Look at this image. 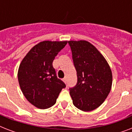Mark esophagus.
Masks as SVG:
<instances>
[{
	"mask_svg": "<svg viewBox=\"0 0 132 132\" xmlns=\"http://www.w3.org/2000/svg\"><path fill=\"white\" fill-rule=\"evenodd\" d=\"M66 79H66V77H64V78L63 79V81H64L65 84H66Z\"/></svg>",
	"mask_w": 132,
	"mask_h": 132,
	"instance_id": "obj_1",
	"label": "esophagus"
}]
</instances>
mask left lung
<instances>
[{"label": "left lung", "mask_w": 132, "mask_h": 132, "mask_svg": "<svg viewBox=\"0 0 132 132\" xmlns=\"http://www.w3.org/2000/svg\"><path fill=\"white\" fill-rule=\"evenodd\" d=\"M77 71V83L70 88L75 106L84 112L94 110L104 102L110 92L112 73L108 63L88 41H68Z\"/></svg>", "instance_id": "1"}]
</instances>
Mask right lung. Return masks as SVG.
Masks as SVG:
<instances>
[{"label":"right lung","mask_w":132,"mask_h":132,"mask_svg":"<svg viewBox=\"0 0 132 132\" xmlns=\"http://www.w3.org/2000/svg\"><path fill=\"white\" fill-rule=\"evenodd\" d=\"M68 41H43L36 44L22 60L18 71L24 96L34 106L47 109L55 104L66 85L56 76L53 62Z\"/></svg>","instance_id":"right-lung-1"}]
</instances>
